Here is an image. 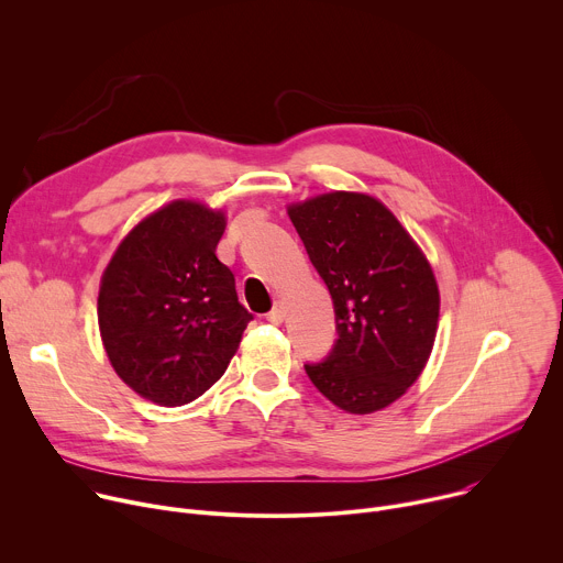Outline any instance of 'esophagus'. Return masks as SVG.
Returning a JSON list of instances; mask_svg holds the SVG:
<instances>
[{
	"instance_id": "34e87169",
	"label": "esophagus",
	"mask_w": 563,
	"mask_h": 563,
	"mask_svg": "<svg viewBox=\"0 0 563 563\" xmlns=\"http://www.w3.org/2000/svg\"><path fill=\"white\" fill-rule=\"evenodd\" d=\"M267 320H269V323H274V325H280L283 320H285V305L276 302L274 309L267 313Z\"/></svg>"
}]
</instances>
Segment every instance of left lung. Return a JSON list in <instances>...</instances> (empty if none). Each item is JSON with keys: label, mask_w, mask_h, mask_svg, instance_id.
Instances as JSON below:
<instances>
[{"label": "left lung", "mask_w": 563, "mask_h": 563, "mask_svg": "<svg viewBox=\"0 0 563 563\" xmlns=\"http://www.w3.org/2000/svg\"><path fill=\"white\" fill-rule=\"evenodd\" d=\"M287 213L325 280L339 341L309 380L350 415H372L421 376L439 328V285L417 240L374 196L330 191Z\"/></svg>", "instance_id": "obj_1"}]
</instances>
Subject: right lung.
Segmentation results:
<instances>
[{
    "instance_id": "1",
    "label": "right lung",
    "mask_w": 563,
    "mask_h": 563,
    "mask_svg": "<svg viewBox=\"0 0 563 563\" xmlns=\"http://www.w3.org/2000/svg\"><path fill=\"white\" fill-rule=\"evenodd\" d=\"M222 209L174 200L142 218L111 256L98 325L115 374L163 408L187 406L227 369L252 313L216 256Z\"/></svg>"
}]
</instances>
